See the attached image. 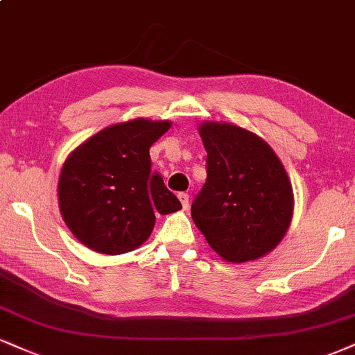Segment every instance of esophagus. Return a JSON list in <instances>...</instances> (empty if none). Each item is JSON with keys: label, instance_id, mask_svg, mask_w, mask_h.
Listing matches in <instances>:
<instances>
[{"label": "esophagus", "instance_id": "1", "mask_svg": "<svg viewBox=\"0 0 355 355\" xmlns=\"http://www.w3.org/2000/svg\"><path fill=\"white\" fill-rule=\"evenodd\" d=\"M178 200H180L183 210H187V208H189V200H190L189 193H178Z\"/></svg>", "mask_w": 355, "mask_h": 355}]
</instances>
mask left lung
<instances>
[{
	"mask_svg": "<svg viewBox=\"0 0 355 355\" xmlns=\"http://www.w3.org/2000/svg\"><path fill=\"white\" fill-rule=\"evenodd\" d=\"M207 150V182L191 218L228 263L263 258L279 245L294 210L293 185L259 135L226 122L198 125Z\"/></svg>",
	"mask_w": 355,
	"mask_h": 355,
	"instance_id": "obj_1",
	"label": "left lung"
}]
</instances>
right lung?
Returning <instances> with one entry per match:
<instances>
[{
    "label": "right lung",
    "instance_id": "1",
    "mask_svg": "<svg viewBox=\"0 0 355 355\" xmlns=\"http://www.w3.org/2000/svg\"><path fill=\"white\" fill-rule=\"evenodd\" d=\"M172 127L170 121L134 119L105 127L76 147L58 182L64 223L89 250L102 254L134 251L150 236L155 213L182 203L152 172L148 148Z\"/></svg>",
    "mask_w": 355,
    "mask_h": 355
}]
</instances>
